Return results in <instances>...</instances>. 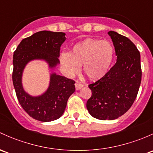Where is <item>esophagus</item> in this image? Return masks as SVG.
<instances>
[{
	"instance_id": "34e87169",
	"label": "esophagus",
	"mask_w": 153,
	"mask_h": 153,
	"mask_svg": "<svg viewBox=\"0 0 153 153\" xmlns=\"http://www.w3.org/2000/svg\"><path fill=\"white\" fill-rule=\"evenodd\" d=\"M75 89H76V90H80V88H81L83 86V85L82 84V83H79V82L76 81V82H75Z\"/></svg>"
}]
</instances>
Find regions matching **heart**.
<instances>
[{
    "mask_svg": "<svg viewBox=\"0 0 153 153\" xmlns=\"http://www.w3.org/2000/svg\"><path fill=\"white\" fill-rule=\"evenodd\" d=\"M115 50L109 41L86 38L71 48L69 53H63L60 61L65 73L73 76L79 71L90 80H97L105 76L111 66Z\"/></svg>",
    "mask_w": 153,
    "mask_h": 153,
    "instance_id": "heart-1",
    "label": "heart"
}]
</instances>
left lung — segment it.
I'll return each instance as SVG.
<instances>
[{"label": "left lung", "instance_id": "1", "mask_svg": "<svg viewBox=\"0 0 153 153\" xmlns=\"http://www.w3.org/2000/svg\"><path fill=\"white\" fill-rule=\"evenodd\" d=\"M108 35L113 42L117 61L106 75L88 85L91 97L86 107L99 120H115L126 113L138 94L141 80L140 53L126 37L116 32Z\"/></svg>", "mask_w": 153, "mask_h": 153}]
</instances>
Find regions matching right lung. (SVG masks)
<instances>
[{
	"label": "right lung",
	"instance_id": "add662e5",
	"mask_svg": "<svg viewBox=\"0 0 153 153\" xmlns=\"http://www.w3.org/2000/svg\"><path fill=\"white\" fill-rule=\"evenodd\" d=\"M65 40V33L62 32L40 31L23 39L14 53L12 80L18 101L30 117L40 121H52L62 115L69 97L75 92V82L53 73L46 91L32 97L23 88V70L27 64L35 59L45 60L50 68H55L59 63L60 47Z\"/></svg>",
	"mask_w": 153,
	"mask_h": 153
}]
</instances>
